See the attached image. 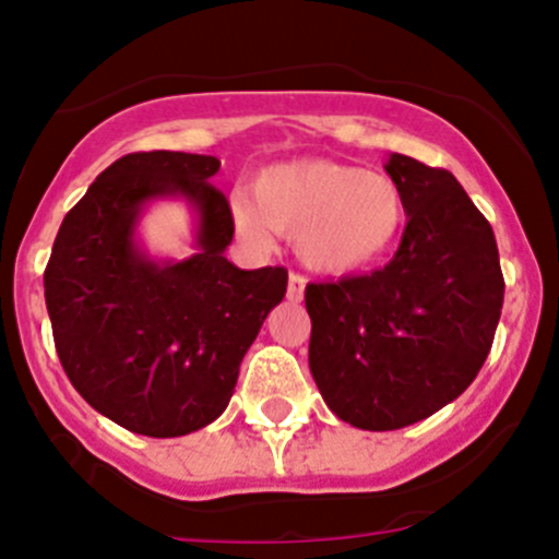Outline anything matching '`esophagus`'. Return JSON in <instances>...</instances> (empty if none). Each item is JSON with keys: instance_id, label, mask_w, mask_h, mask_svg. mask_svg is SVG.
<instances>
[{"instance_id": "34e87169", "label": "esophagus", "mask_w": 559, "mask_h": 559, "mask_svg": "<svg viewBox=\"0 0 559 559\" xmlns=\"http://www.w3.org/2000/svg\"><path fill=\"white\" fill-rule=\"evenodd\" d=\"M306 295V278L300 273H289V286H286V297L289 302H300Z\"/></svg>"}]
</instances>
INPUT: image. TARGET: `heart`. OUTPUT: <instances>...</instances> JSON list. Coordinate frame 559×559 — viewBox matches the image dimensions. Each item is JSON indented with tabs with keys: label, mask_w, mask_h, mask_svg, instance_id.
Wrapping results in <instances>:
<instances>
[{
	"label": "heart",
	"mask_w": 559,
	"mask_h": 559,
	"mask_svg": "<svg viewBox=\"0 0 559 559\" xmlns=\"http://www.w3.org/2000/svg\"><path fill=\"white\" fill-rule=\"evenodd\" d=\"M403 218L392 178L330 159L278 162L257 175L253 191L233 194V224L246 243L267 248L278 233L295 235L302 262L326 275L379 262Z\"/></svg>",
	"instance_id": "obj_1"
}]
</instances>
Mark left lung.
Listing matches in <instances>:
<instances>
[{
    "label": "left lung",
    "instance_id": "1",
    "mask_svg": "<svg viewBox=\"0 0 559 559\" xmlns=\"http://www.w3.org/2000/svg\"><path fill=\"white\" fill-rule=\"evenodd\" d=\"M403 197L397 253L370 275L308 284V365L337 419L400 430L460 397L481 370L503 308L487 218L449 170L389 154Z\"/></svg>",
    "mask_w": 559,
    "mask_h": 559
}]
</instances>
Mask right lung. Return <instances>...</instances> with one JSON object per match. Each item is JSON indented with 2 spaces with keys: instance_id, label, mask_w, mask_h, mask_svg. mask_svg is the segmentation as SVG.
I'll use <instances>...</instances> for the list:
<instances>
[{
  "instance_id": "right-lung-1",
  "label": "right lung",
  "mask_w": 559,
  "mask_h": 559,
  "mask_svg": "<svg viewBox=\"0 0 559 559\" xmlns=\"http://www.w3.org/2000/svg\"><path fill=\"white\" fill-rule=\"evenodd\" d=\"M216 156L148 151L112 162L61 222L45 267V306L72 386L123 430L178 438L216 421L284 267L240 270L224 257L235 224L211 178ZM192 213V253L154 258L139 218L154 201Z\"/></svg>"
}]
</instances>
